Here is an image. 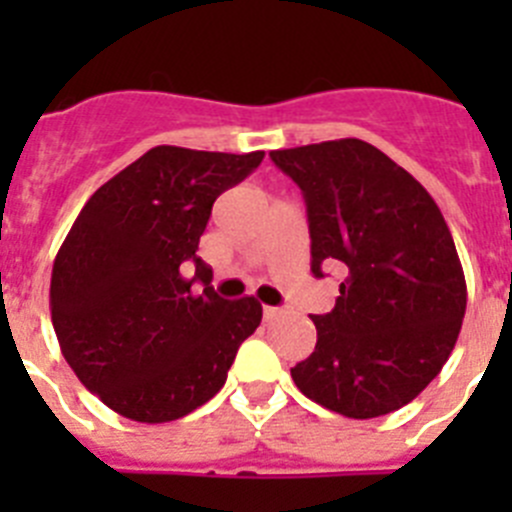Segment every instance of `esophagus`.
Returning a JSON list of instances; mask_svg holds the SVG:
<instances>
[{
  "label": "esophagus",
  "instance_id": "34e87169",
  "mask_svg": "<svg viewBox=\"0 0 512 512\" xmlns=\"http://www.w3.org/2000/svg\"><path fill=\"white\" fill-rule=\"evenodd\" d=\"M282 312H284V310H279V307H269V305H266V307H264V318H266V320H277L279 315H282Z\"/></svg>",
  "mask_w": 512,
  "mask_h": 512
}]
</instances>
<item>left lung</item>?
<instances>
[{"label":"left lung","instance_id":"8db88e82","mask_svg":"<svg viewBox=\"0 0 512 512\" xmlns=\"http://www.w3.org/2000/svg\"><path fill=\"white\" fill-rule=\"evenodd\" d=\"M302 189L312 274L341 264L336 307L315 315L297 390L346 418L400 410L438 377L459 338L467 282L451 230L423 184L359 138L271 151Z\"/></svg>","mask_w":512,"mask_h":512}]
</instances>
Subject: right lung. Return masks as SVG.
Segmentation results:
<instances>
[{"mask_svg": "<svg viewBox=\"0 0 512 512\" xmlns=\"http://www.w3.org/2000/svg\"><path fill=\"white\" fill-rule=\"evenodd\" d=\"M261 158L156 146L102 184L71 225L53 261V328L79 382L122 418L169 423L205 405L259 328V302L215 295L197 248L212 202Z\"/></svg>", "mask_w": 512, "mask_h": 512, "instance_id": "add662e5", "label": "right lung"}]
</instances>
